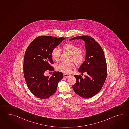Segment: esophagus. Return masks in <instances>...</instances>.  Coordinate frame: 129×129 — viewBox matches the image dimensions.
<instances>
[{"label": "esophagus", "mask_w": 129, "mask_h": 129, "mask_svg": "<svg viewBox=\"0 0 129 129\" xmlns=\"http://www.w3.org/2000/svg\"><path fill=\"white\" fill-rule=\"evenodd\" d=\"M70 76V75L69 74H64V77L65 78H69V77Z\"/></svg>", "instance_id": "34e87169"}]
</instances>
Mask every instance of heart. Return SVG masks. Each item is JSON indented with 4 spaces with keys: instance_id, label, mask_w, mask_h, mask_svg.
I'll return each mask as SVG.
<instances>
[{
    "instance_id": "heart-1",
    "label": "heart",
    "mask_w": 129,
    "mask_h": 129,
    "mask_svg": "<svg viewBox=\"0 0 129 129\" xmlns=\"http://www.w3.org/2000/svg\"><path fill=\"white\" fill-rule=\"evenodd\" d=\"M63 50L72 55L71 60L79 65L81 64L84 60V55L81 52V49L75 44L71 43H68L63 46ZM60 50L59 47H55L51 52V56L55 61H58L60 56ZM75 68L74 63H60L56 67L57 71L64 74L71 73L72 70Z\"/></svg>"
}]
</instances>
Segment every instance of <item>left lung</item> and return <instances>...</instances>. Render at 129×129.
<instances>
[{
  "mask_svg": "<svg viewBox=\"0 0 129 129\" xmlns=\"http://www.w3.org/2000/svg\"><path fill=\"white\" fill-rule=\"evenodd\" d=\"M83 40L86 49L85 60L79 69L82 74H87L83 78L81 75H74L76 82L73 85L74 92L80 96L89 98L96 95L103 87L107 75V66L103 49L92 37L79 36L71 39Z\"/></svg>",
  "mask_w": 129,
  "mask_h": 129,
  "instance_id": "8db88e82",
  "label": "left lung"
}]
</instances>
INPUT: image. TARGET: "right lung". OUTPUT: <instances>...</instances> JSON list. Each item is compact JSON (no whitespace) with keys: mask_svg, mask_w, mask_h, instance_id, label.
I'll list each match as a JSON object with an SVG mask.
<instances>
[{"mask_svg":"<svg viewBox=\"0 0 129 129\" xmlns=\"http://www.w3.org/2000/svg\"><path fill=\"white\" fill-rule=\"evenodd\" d=\"M65 38L41 36L35 39L26 49L24 59V75L30 91L36 97L48 98L56 91L59 82L63 77L60 72L45 76L46 71L54 70L51 52Z\"/></svg>","mask_w":129,"mask_h":129,"instance_id":"1","label":"right lung"}]
</instances>
